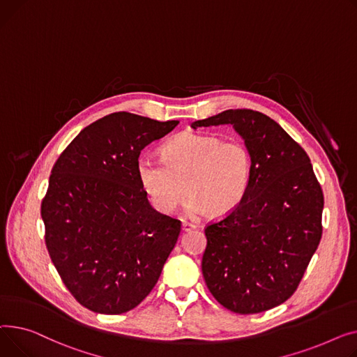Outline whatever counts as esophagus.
Masks as SVG:
<instances>
[{
	"label": "esophagus",
	"mask_w": 357,
	"mask_h": 357,
	"mask_svg": "<svg viewBox=\"0 0 357 357\" xmlns=\"http://www.w3.org/2000/svg\"><path fill=\"white\" fill-rule=\"evenodd\" d=\"M196 226L195 225H192V223H188V222H183V226H181V230L183 232H188V230H192V229H195Z\"/></svg>",
	"instance_id": "esophagus-1"
}]
</instances>
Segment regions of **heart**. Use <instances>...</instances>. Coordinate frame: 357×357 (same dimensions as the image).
<instances>
[{"instance_id":"1","label":"heart","mask_w":357,"mask_h":357,"mask_svg":"<svg viewBox=\"0 0 357 357\" xmlns=\"http://www.w3.org/2000/svg\"><path fill=\"white\" fill-rule=\"evenodd\" d=\"M252 174L248 146L213 134L183 132L161 149V160L141 157L137 176L158 212L169 215L188 195L185 212L220 218L241 204Z\"/></svg>"}]
</instances>
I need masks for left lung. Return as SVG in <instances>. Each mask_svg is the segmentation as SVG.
I'll return each mask as SVG.
<instances>
[{
    "mask_svg": "<svg viewBox=\"0 0 357 357\" xmlns=\"http://www.w3.org/2000/svg\"><path fill=\"white\" fill-rule=\"evenodd\" d=\"M225 123L245 139L252 174L235 211L206 226L202 271L218 303L255 314L296 292L321 239L324 196L307 153L269 116L227 109L192 128Z\"/></svg>",
    "mask_w": 357,
    "mask_h": 357,
    "instance_id": "left-lung-1",
    "label": "left lung"
}]
</instances>
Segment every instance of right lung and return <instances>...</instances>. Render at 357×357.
I'll return each mask as SVG.
<instances>
[{
	"label": "right lung",
	"mask_w": 357,
	"mask_h": 357,
	"mask_svg": "<svg viewBox=\"0 0 357 357\" xmlns=\"http://www.w3.org/2000/svg\"><path fill=\"white\" fill-rule=\"evenodd\" d=\"M177 123L114 112L83 128L53 165L41 202L46 246L63 284L91 311L135 308L177 242L181 222L151 207L137 176L141 151Z\"/></svg>",
	"instance_id": "add662e5"
}]
</instances>
